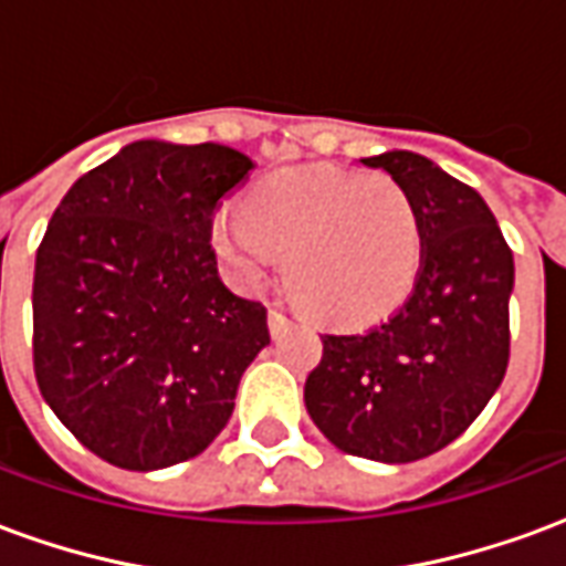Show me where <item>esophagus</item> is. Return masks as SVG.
Wrapping results in <instances>:
<instances>
[{
	"label": "esophagus",
	"instance_id": "esophagus-1",
	"mask_svg": "<svg viewBox=\"0 0 566 566\" xmlns=\"http://www.w3.org/2000/svg\"><path fill=\"white\" fill-rule=\"evenodd\" d=\"M291 327V321H287V315H282L279 308H272L270 312V333L272 336H282L284 331Z\"/></svg>",
	"mask_w": 566,
	"mask_h": 566
}]
</instances>
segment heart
Listing matches in <instances>:
<instances>
[{
	"instance_id": "1",
	"label": "heart",
	"mask_w": 566,
	"mask_h": 566,
	"mask_svg": "<svg viewBox=\"0 0 566 566\" xmlns=\"http://www.w3.org/2000/svg\"><path fill=\"white\" fill-rule=\"evenodd\" d=\"M211 248L242 287L266 282L284 251V284L327 324H369L403 303L424 233L412 197L385 175L303 166L260 178L211 218Z\"/></svg>"
}]
</instances>
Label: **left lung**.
I'll return each instance as SVG.
<instances>
[{
    "mask_svg": "<svg viewBox=\"0 0 566 566\" xmlns=\"http://www.w3.org/2000/svg\"><path fill=\"white\" fill-rule=\"evenodd\" d=\"M360 163L406 187L424 258L391 318L321 336L303 397L336 449L409 463L461 437L506 376L515 263L485 199L433 160L385 150Z\"/></svg>",
    "mask_w": 566,
    "mask_h": 566,
    "instance_id": "8db88e82",
    "label": "left lung"
}]
</instances>
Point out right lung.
<instances>
[{"label": "right lung", "mask_w": 566, "mask_h": 566, "mask_svg": "<svg viewBox=\"0 0 566 566\" xmlns=\"http://www.w3.org/2000/svg\"><path fill=\"white\" fill-rule=\"evenodd\" d=\"M242 150L142 139L69 187L32 279L44 403L103 461L163 470L211 446L270 345L263 303L218 275L211 214Z\"/></svg>", "instance_id": "right-lung-1"}]
</instances>
